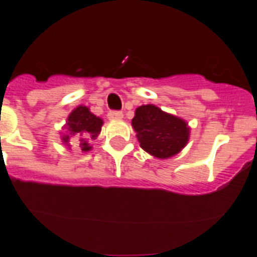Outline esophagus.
<instances>
[{
	"mask_svg": "<svg viewBox=\"0 0 257 257\" xmlns=\"http://www.w3.org/2000/svg\"><path fill=\"white\" fill-rule=\"evenodd\" d=\"M107 116H108V119L111 120H120L122 119V112L121 111H110Z\"/></svg>",
	"mask_w": 257,
	"mask_h": 257,
	"instance_id": "esophagus-1",
	"label": "esophagus"
}]
</instances>
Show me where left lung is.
Here are the masks:
<instances>
[{"label":"left lung","mask_w":257,"mask_h":257,"mask_svg":"<svg viewBox=\"0 0 257 257\" xmlns=\"http://www.w3.org/2000/svg\"><path fill=\"white\" fill-rule=\"evenodd\" d=\"M132 125L137 132L138 142L142 149L160 159H167L180 153L189 140L186 122L154 104L138 107Z\"/></svg>","instance_id":"left-lung-1"}]
</instances>
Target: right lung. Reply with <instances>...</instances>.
I'll list each match as a JSON object with an SVG mask.
<instances>
[{"label": "right lung", "instance_id": "obj_1", "mask_svg": "<svg viewBox=\"0 0 257 257\" xmlns=\"http://www.w3.org/2000/svg\"><path fill=\"white\" fill-rule=\"evenodd\" d=\"M102 124H103L102 119L93 115L88 107L79 106L68 116V121H67L68 135L63 136V142L67 144L71 136L79 135L81 136L80 138L81 151H89L91 149L90 142L98 137Z\"/></svg>", "mask_w": 257, "mask_h": 257}]
</instances>
